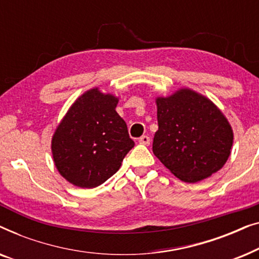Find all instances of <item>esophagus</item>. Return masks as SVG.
Wrapping results in <instances>:
<instances>
[{
  "label": "esophagus",
  "mask_w": 259,
  "mask_h": 259,
  "mask_svg": "<svg viewBox=\"0 0 259 259\" xmlns=\"http://www.w3.org/2000/svg\"><path fill=\"white\" fill-rule=\"evenodd\" d=\"M139 143L143 144V145H146V146H148V145H150V143H151L150 137H148V136L140 137V138H139Z\"/></svg>",
  "instance_id": "esophagus-1"
}]
</instances>
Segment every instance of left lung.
I'll return each instance as SVG.
<instances>
[{
  "instance_id": "obj_1",
  "label": "left lung",
  "mask_w": 259,
  "mask_h": 259,
  "mask_svg": "<svg viewBox=\"0 0 259 259\" xmlns=\"http://www.w3.org/2000/svg\"><path fill=\"white\" fill-rule=\"evenodd\" d=\"M153 153L177 178L200 182L219 171L233 143L232 128L213 102L184 88L157 99Z\"/></svg>"
}]
</instances>
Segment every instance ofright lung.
Returning a JSON list of instances; mask_svg holds the SVG:
<instances>
[{"label": "right lung", "mask_w": 259, "mask_h": 259, "mask_svg": "<svg viewBox=\"0 0 259 259\" xmlns=\"http://www.w3.org/2000/svg\"><path fill=\"white\" fill-rule=\"evenodd\" d=\"M118 98L98 88L81 95L60 122L52 153L63 178L82 189L101 185L132 150L126 122L115 111Z\"/></svg>", "instance_id": "right-lung-1"}]
</instances>
